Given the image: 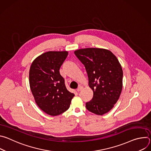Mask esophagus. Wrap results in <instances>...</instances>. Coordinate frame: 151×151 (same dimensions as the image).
I'll return each mask as SVG.
<instances>
[{
    "mask_svg": "<svg viewBox=\"0 0 151 151\" xmlns=\"http://www.w3.org/2000/svg\"><path fill=\"white\" fill-rule=\"evenodd\" d=\"M82 89H83V87H82V86H79V87L77 88V91L79 92V91H81Z\"/></svg>",
    "mask_w": 151,
    "mask_h": 151,
    "instance_id": "34e87169",
    "label": "esophagus"
}]
</instances>
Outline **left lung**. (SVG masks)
<instances>
[{
  "mask_svg": "<svg viewBox=\"0 0 151 151\" xmlns=\"http://www.w3.org/2000/svg\"><path fill=\"white\" fill-rule=\"evenodd\" d=\"M74 53L84 65L88 85L93 91V97L86 103V107L98 115L109 112L122 89L123 72L118 58L111 51L103 48H82Z\"/></svg>",
  "mask_w": 151,
  "mask_h": 151,
  "instance_id": "8db88e82",
  "label": "left lung"
}]
</instances>
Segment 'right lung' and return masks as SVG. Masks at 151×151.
I'll return each mask as SVG.
<instances>
[{
	"label": "right lung",
	"instance_id": "add662e5",
	"mask_svg": "<svg viewBox=\"0 0 151 151\" xmlns=\"http://www.w3.org/2000/svg\"><path fill=\"white\" fill-rule=\"evenodd\" d=\"M68 52L48 51L36 57L29 70V84L39 108L48 115L57 116L66 111L75 96L65 86L60 68Z\"/></svg>",
	"mask_w": 151,
	"mask_h": 151
}]
</instances>
